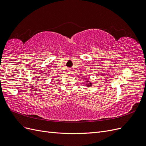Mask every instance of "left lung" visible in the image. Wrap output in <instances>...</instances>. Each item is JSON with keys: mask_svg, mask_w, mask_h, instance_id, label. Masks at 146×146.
I'll return each instance as SVG.
<instances>
[{"mask_svg": "<svg viewBox=\"0 0 146 146\" xmlns=\"http://www.w3.org/2000/svg\"><path fill=\"white\" fill-rule=\"evenodd\" d=\"M91 84V83H90ZM88 85V86H91V85Z\"/></svg>", "mask_w": 146, "mask_h": 146, "instance_id": "1", "label": "left lung"}]
</instances>
